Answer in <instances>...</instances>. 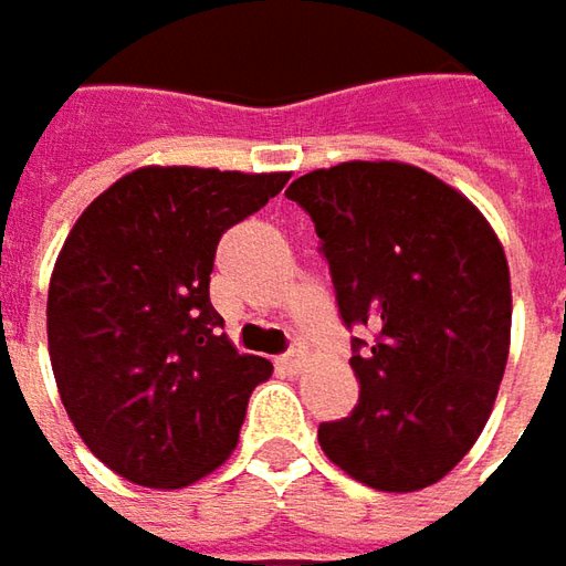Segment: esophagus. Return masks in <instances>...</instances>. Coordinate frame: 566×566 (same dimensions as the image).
<instances>
[{
    "mask_svg": "<svg viewBox=\"0 0 566 566\" xmlns=\"http://www.w3.org/2000/svg\"><path fill=\"white\" fill-rule=\"evenodd\" d=\"M305 353H302V349H293V353H286V356H280V359H276V368H280V371H286V375H298V371H302V368H305Z\"/></svg>",
    "mask_w": 566,
    "mask_h": 566,
    "instance_id": "esophagus-1",
    "label": "esophagus"
}]
</instances>
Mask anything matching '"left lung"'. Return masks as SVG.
<instances>
[{
    "mask_svg": "<svg viewBox=\"0 0 566 566\" xmlns=\"http://www.w3.org/2000/svg\"><path fill=\"white\" fill-rule=\"evenodd\" d=\"M286 198L315 223L359 402L321 422V450L378 491L444 479L482 434L511 349L504 249L457 188L419 166L353 160L298 176Z\"/></svg>",
    "mask_w": 566,
    "mask_h": 566,
    "instance_id": "1",
    "label": "left lung"
}]
</instances>
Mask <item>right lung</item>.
I'll return each mask as SVG.
<instances>
[{
	"instance_id": "add662e5",
	"label": "right lung",
	"mask_w": 566,
	"mask_h": 566,
	"mask_svg": "<svg viewBox=\"0 0 566 566\" xmlns=\"http://www.w3.org/2000/svg\"><path fill=\"white\" fill-rule=\"evenodd\" d=\"M290 172L144 166L94 198L59 251L46 298L69 419L122 479L186 489L235 450L273 365L239 356L210 305L217 242Z\"/></svg>"
}]
</instances>
